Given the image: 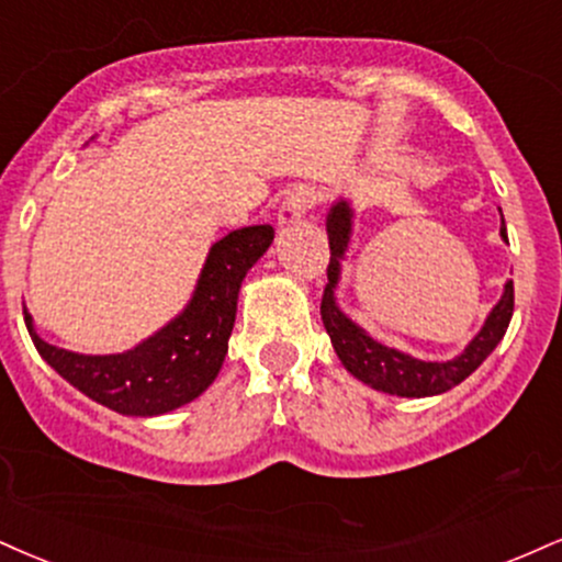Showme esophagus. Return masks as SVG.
Segmentation results:
<instances>
[{
	"label": "esophagus",
	"mask_w": 562,
	"mask_h": 562,
	"mask_svg": "<svg viewBox=\"0 0 562 562\" xmlns=\"http://www.w3.org/2000/svg\"><path fill=\"white\" fill-rule=\"evenodd\" d=\"M316 201H319L316 188L295 186L293 191H288L285 201H282L280 212H277V220H280V225H293V222L303 220V214H306L308 209L316 206Z\"/></svg>",
	"instance_id": "obj_1"
}]
</instances>
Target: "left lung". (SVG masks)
Masks as SVG:
<instances>
[{
    "mask_svg": "<svg viewBox=\"0 0 562 562\" xmlns=\"http://www.w3.org/2000/svg\"><path fill=\"white\" fill-rule=\"evenodd\" d=\"M503 216V212H499ZM327 238H329V267L327 288L322 299V322L337 358L342 361L358 382L376 392H387L397 397H431L442 395L461 384L482 367L484 358L497 348L505 337L513 316V280L505 282L503 295L492 306L482 324V329L471 337L469 346L448 361H424L405 350H397L387 342L371 337L361 324H356L337 303V285H340L342 261L353 238V206L348 199H337L327 212ZM499 238L508 240L505 220L499 222Z\"/></svg>",
    "mask_w": 562,
    "mask_h": 562,
    "instance_id": "1",
    "label": "left lung"
}]
</instances>
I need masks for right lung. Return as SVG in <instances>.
I'll return each mask as SVG.
<instances>
[{"instance_id": "add662e5", "label": "right lung", "mask_w": 562, "mask_h": 562, "mask_svg": "<svg viewBox=\"0 0 562 562\" xmlns=\"http://www.w3.org/2000/svg\"><path fill=\"white\" fill-rule=\"evenodd\" d=\"M272 225L240 227L209 248L191 301L175 319L123 353L88 356L42 340L29 308L25 327L63 380L123 416H161L204 395L220 374L248 269L272 246Z\"/></svg>"}]
</instances>
